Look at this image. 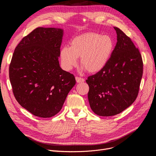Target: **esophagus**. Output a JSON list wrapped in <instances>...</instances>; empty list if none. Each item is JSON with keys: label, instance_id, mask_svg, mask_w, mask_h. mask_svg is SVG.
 <instances>
[{"label": "esophagus", "instance_id": "1", "mask_svg": "<svg viewBox=\"0 0 156 156\" xmlns=\"http://www.w3.org/2000/svg\"><path fill=\"white\" fill-rule=\"evenodd\" d=\"M75 78H76V81L77 83H83L85 81V80L82 78H81V77L76 76Z\"/></svg>", "mask_w": 156, "mask_h": 156}]
</instances>
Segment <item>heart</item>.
Wrapping results in <instances>:
<instances>
[{"instance_id": "1", "label": "heart", "mask_w": 156, "mask_h": 156, "mask_svg": "<svg viewBox=\"0 0 156 156\" xmlns=\"http://www.w3.org/2000/svg\"><path fill=\"white\" fill-rule=\"evenodd\" d=\"M114 50L112 39L108 35L88 32L74 38L70 47L66 46L61 51V61L66 70H71L78 64L89 73L102 69L109 62Z\"/></svg>"}]
</instances>
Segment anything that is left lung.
<instances>
[{
	"mask_svg": "<svg viewBox=\"0 0 156 156\" xmlns=\"http://www.w3.org/2000/svg\"><path fill=\"white\" fill-rule=\"evenodd\" d=\"M114 28L117 43L109 62L86 80L90 106L101 116L116 115L132 105L137 97L143 75L138 49L123 31Z\"/></svg>",
	"mask_w": 156,
	"mask_h": 156,
	"instance_id": "left-lung-1",
	"label": "left lung"
}]
</instances>
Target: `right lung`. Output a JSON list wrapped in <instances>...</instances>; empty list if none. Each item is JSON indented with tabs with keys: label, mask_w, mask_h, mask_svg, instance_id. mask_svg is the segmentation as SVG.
I'll return each instance as SVG.
<instances>
[{
	"label": "right lung",
	"mask_w": 156,
	"mask_h": 156,
	"mask_svg": "<svg viewBox=\"0 0 156 156\" xmlns=\"http://www.w3.org/2000/svg\"><path fill=\"white\" fill-rule=\"evenodd\" d=\"M63 30L38 27L16 47L9 79L16 101L35 116L51 118L62 108L76 83L59 62Z\"/></svg>",
	"instance_id": "1"
}]
</instances>
